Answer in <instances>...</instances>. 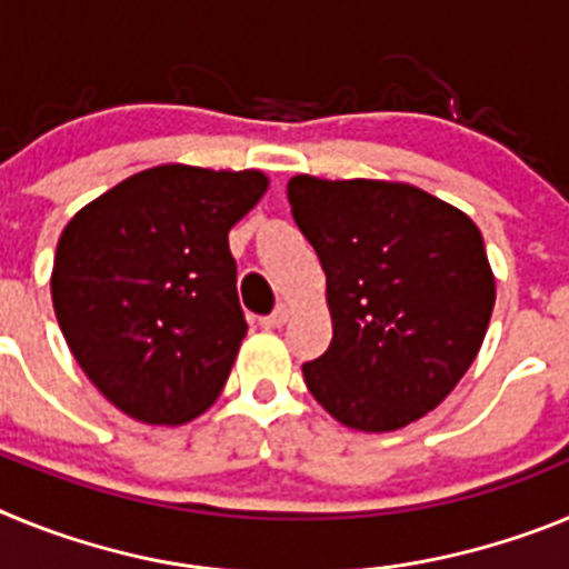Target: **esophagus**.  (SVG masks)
I'll list each match as a JSON object with an SVG mask.
<instances>
[{"label": "esophagus", "mask_w": 569, "mask_h": 569, "mask_svg": "<svg viewBox=\"0 0 569 569\" xmlns=\"http://www.w3.org/2000/svg\"><path fill=\"white\" fill-rule=\"evenodd\" d=\"M288 319H290V308H288V305H279V308H276L273 313L261 319V328L279 330V328H284V325H288Z\"/></svg>", "instance_id": "esophagus-1"}]
</instances>
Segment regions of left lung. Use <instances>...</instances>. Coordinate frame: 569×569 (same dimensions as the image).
Listing matches in <instances>:
<instances>
[{"mask_svg":"<svg viewBox=\"0 0 569 569\" xmlns=\"http://www.w3.org/2000/svg\"><path fill=\"white\" fill-rule=\"evenodd\" d=\"M293 219L328 276L333 341L301 365L341 425L387 433L447 399L490 325L496 279L470 216L401 182L293 176Z\"/></svg>","mask_w":569,"mask_h":569,"instance_id":"left-lung-1","label":"left lung"}]
</instances>
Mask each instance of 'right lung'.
<instances>
[{
  "mask_svg": "<svg viewBox=\"0 0 569 569\" xmlns=\"http://www.w3.org/2000/svg\"><path fill=\"white\" fill-rule=\"evenodd\" d=\"M268 190L259 170L159 164L62 230L50 296L99 393L144 425H184L222 393L248 333L228 233Z\"/></svg>",
  "mask_w": 569,
  "mask_h": 569,
  "instance_id": "1",
  "label": "right lung"
}]
</instances>
